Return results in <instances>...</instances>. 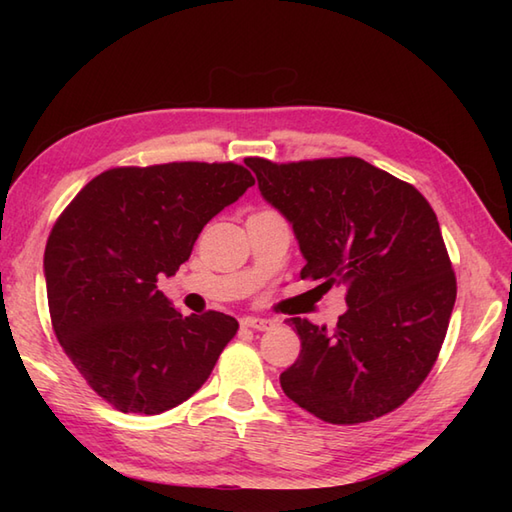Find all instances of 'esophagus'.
I'll use <instances>...</instances> for the list:
<instances>
[{
  "mask_svg": "<svg viewBox=\"0 0 512 512\" xmlns=\"http://www.w3.org/2000/svg\"><path fill=\"white\" fill-rule=\"evenodd\" d=\"M242 325H244V328H250V330L266 332L270 328H275V321L273 319H262V317H246V319H242Z\"/></svg>",
  "mask_w": 512,
  "mask_h": 512,
  "instance_id": "obj_1",
  "label": "esophagus"
}]
</instances>
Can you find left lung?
<instances>
[{"label": "left lung", "instance_id": "left-lung-1", "mask_svg": "<svg viewBox=\"0 0 512 512\" xmlns=\"http://www.w3.org/2000/svg\"><path fill=\"white\" fill-rule=\"evenodd\" d=\"M244 162L292 224L301 279L347 288L332 332L288 321L301 354L279 376L284 394L332 424L394 411L436 363L458 292L436 213L416 187L361 158Z\"/></svg>", "mask_w": 512, "mask_h": 512}]
</instances>
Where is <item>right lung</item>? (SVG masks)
<instances>
[{"label":"right lung","mask_w":512,"mask_h":512,"mask_svg":"<svg viewBox=\"0 0 512 512\" xmlns=\"http://www.w3.org/2000/svg\"><path fill=\"white\" fill-rule=\"evenodd\" d=\"M255 178L235 162L116 167L85 184L43 253L52 328L74 367L123 413L178 407L211 376L237 321L182 314L158 290L206 222Z\"/></svg>","instance_id":"add662e5"}]
</instances>
